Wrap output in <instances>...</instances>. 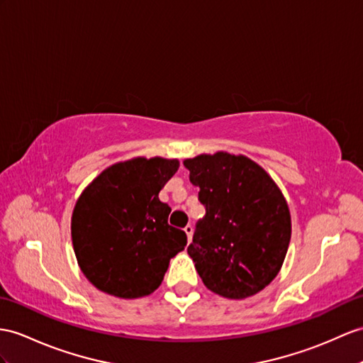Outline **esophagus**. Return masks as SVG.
<instances>
[{"label": "esophagus", "instance_id": "esophagus-1", "mask_svg": "<svg viewBox=\"0 0 363 363\" xmlns=\"http://www.w3.org/2000/svg\"><path fill=\"white\" fill-rule=\"evenodd\" d=\"M184 233H186V235H188V242H191L192 240V234H194V228L191 225H188L186 228H184Z\"/></svg>", "mask_w": 363, "mask_h": 363}]
</instances>
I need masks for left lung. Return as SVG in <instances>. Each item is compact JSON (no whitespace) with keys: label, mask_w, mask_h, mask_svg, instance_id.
Listing matches in <instances>:
<instances>
[{"label":"left lung","mask_w":363,"mask_h":363,"mask_svg":"<svg viewBox=\"0 0 363 363\" xmlns=\"http://www.w3.org/2000/svg\"><path fill=\"white\" fill-rule=\"evenodd\" d=\"M183 163L206 209L188 246L203 284L228 298L257 294L276 279L291 240L284 194L245 155L201 154Z\"/></svg>","instance_id":"obj_1"}]
</instances>
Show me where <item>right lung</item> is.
Returning <instances> with one entry per match:
<instances>
[{"mask_svg": "<svg viewBox=\"0 0 363 363\" xmlns=\"http://www.w3.org/2000/svg\"><path fill=\"white\" fill-rule=\"evenodd\" d=\"M179 160L137 157L104 169L79 196L72 243L86 279L120 298L149 296L162 285L169 260L186 246L182 229L167 223L171 208L158 192Z\"/></svg>", "mask_w": 363, "mask_h": 363, "instance_id": "obj_1", "label": "right lung"}]
</instances>
